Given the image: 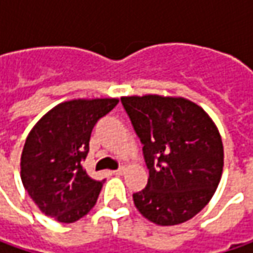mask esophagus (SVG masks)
Instances as JSON below:
<instances>
[{
    "instance_id": "obj_1",
    "label": "esophagus",
    "mask_w": 253,
    "mask_h": 253,
    "mask_svg": "<svg viewBox=\"0 0 253 253\" xmlns=\"http://www.w3.org/2000/svg\"><path fill=\"white\" fill-rule=\"evenodd\" d=\"M125 171H126V169H125V168H120V169L114 170V174H117V176H122Z\"/></svg>"
}]
</instances>
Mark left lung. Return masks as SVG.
<instances>
[{"label":"left lung","instance_id":"left-lung-1","mask_svg":"<svg viewBox=\"0 0 253 253\" xmlns=\"http://www.w3.org/2000/svg\"><path fill=\"white\" fill-rule=\"evenodd\" d=\"M149 169L135 207L158 225H177L204 209L218 187L224 146L218 128L196 102L158 94L122 97Z\"/></svg>","mask_w":253,"mask_h":253}]
</instances>
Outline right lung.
<instances>
[{
	"mask_svg": "<svg viewBox=\"0 0 253 253\" xmlns=\"http://www.w3.org/2000/svg\"><path fill=\"white\" fill-rule=\"evenodd\" d=\"M118 98H77L46 112L26 136L21 179L39 210L70 224L95 206L104 180L91 179L83 168L91 131Z\"/></svg>",
	"mask_w": 253,
	"mask_h": 253,
	"instance_id": "add662e5",
	"label": "right lung"
}]
</instances>
